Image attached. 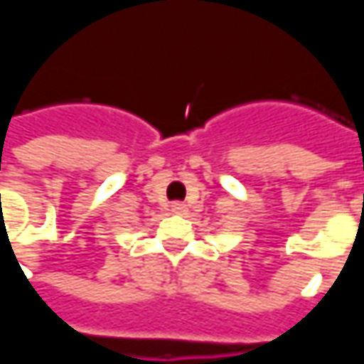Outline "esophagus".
<instances>
[{
    "label": "esophagus",
    "mask_w": 364,
    "mask_h": 364,
    "mask_svg": "<svg viewBox=\"0 0 364 364\" xmlns=\"http://www.w3.org/2000/svg\"><path fill=\"white\" fill-rule=\"evenodd\" d=\"M171 213H173V214H185V213H187V206L183 205V203H173V205H171Z\"/></svg>",
    "instance_id": "esophagus-1"
}]
</instances>
